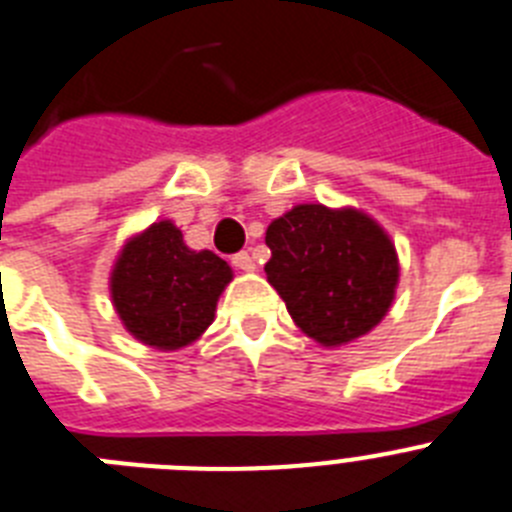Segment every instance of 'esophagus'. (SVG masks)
<instances>
[{"mask_svg": "<svg viewBox=\"0 0 512 512\" xmlns=\"http://www.w3.org/2000/svg\"><path fill=\"white\" fill-rule=\"evenodd\" d=\"M231 265L237 270H244V273H252V270L257 268L255 257H252L250 252H237V255L231 257Z\"/></svg>", "mask_w": 512, "mask_h": 512, "instance_id": "1", "label": "esophagus"}]
</instances>
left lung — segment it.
Instances as JSON below:
<instances>
[{"label": "left lung", "instance_id": "left-lung-1", "mask_svg": "<svg viewBox=\"0 0 512 512\" xmlns=\"http://www.w3.org/2000/svg\"><path fill=\"white\" fill-rule=\"evenodd\" d=\"M268 281L301 330L332 348L366 335L389 311L394 244L366 213L304 203L268 226Z\"/></svg>", "mask_w": 512, "mask_h": 512}]
</instances>
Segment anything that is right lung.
Masks as SVG:
<instances>
[{
	"label": "right lung",
	"mask_w": 512,
	"mask_h": 512,
	"mask_svg": "<svg viewBox=\"0 0 512 512\" xmlns=\"http://www.w3.org/2000/svg\"><path fill=\"white\" fill-rule=\"evenodd\" d=\"M231 268L219 255L190 250L170 221L133 237L115 262L110 293L118 317L136 340L177 350L213 322Z\"/></svg>",
	"instance_id": "1"
}]
</instances>
